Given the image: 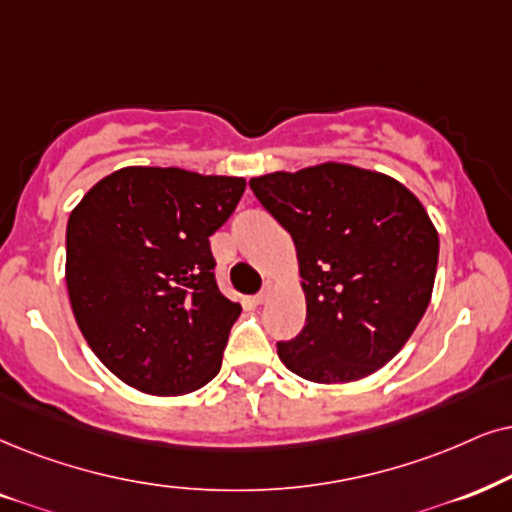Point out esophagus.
I'll return each mask as SVG.
<instances>
[{"label": "esophagus", "instance_id": "esophagus-1", "mask_svg": "<svg viewBox=\"0 0 512 512\" xmlns=\"http://www.w3.org/2000/svg\"><path fill=\"white\" fill-rule=\"evenodd\" d=\"M271 290H274V283L267 281V283H264V288L260 290V293L255 295V302H257V304H264V302H267V300H269V295H271Z\"/></svg>", "mask_w": 512, "mask_h": 512}]
</instances>
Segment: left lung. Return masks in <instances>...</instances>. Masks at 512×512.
<instances>
[{"mask_svg":"<svg viewBox=\"0 0 512 512\" xmlns=\"http://www.w3.org/2000/svg\"><path fill=\"white\" fill-rule=\"evenodd\" d=\"M293 236L307 297L300 335L278 357L312 383H352L383 368L423 319L439 236L420 200L387 174L345 163L250 179Z\"/></svg>","mask_w":512,"mask_h":512,"instance_id":"left-lung-1","label":"left lung"}]
</instances>
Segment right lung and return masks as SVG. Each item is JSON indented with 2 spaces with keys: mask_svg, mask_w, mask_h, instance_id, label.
I'll return each instance as SVG.
<instances>
[{
  "mask_svg": "<svg viewBox=\"0 0 512 512\" xmlns=\"http://www.w3.org/2000/svg\"><path fill=\"white\" fill-rule=\"evenodd\" d=\"M243 191V177L122 167L70 212V307L87 345L122 383L174 397L219 373L241 304L219 293L210 236Z\"/></svg>",
  "mask_w": 512,
  "mask_h": 512,
  "instance_id": "add662e5",
  "label": "right lung"
}]
</instances>
